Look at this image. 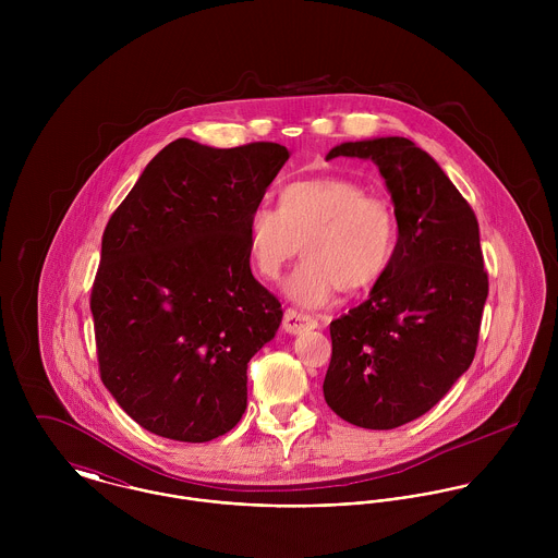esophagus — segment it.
<instances>
[{"label":"esophagus","mask_w":558,"mask_h":558,"mask_svg":"<svg viewBox=\"0 0 558 558\" xmlns=\"http://www.w3.org/2000/svg\"><path fill=\"white\" fill-rule=\"evenodd\" d=\"M283 328L290 335H301L305 330L318 328V322L312 318V316H307V314H301V312H294V310H286V314H283Z\"/></svg>","instance_id":"34e87169"}]
</instances>
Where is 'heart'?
<instances>
[{
    "instance_id": "b5f03b06",
    "label": "heart",
    "mask_w": 558,
    "mask_h": 558,
    "mask_svg": "<svg viewBox=\"0 0 558 558\" xmlns=\"http://www.w3.org/2000/svg\"><path fill=\"white\" fill-rule=\"evenodd\" d=\"M303 244L305 259L283 281L301 307L316 310L343 292H363L389 270L398 246L393 208L343 175L296 180L283 186L279 208L255 206L246 248L255 272L277 279Z\"/></svg>"
}]
</instances>
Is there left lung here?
Segmentation results:
<instances>
[{"mask_svg": "<svg viewBox=\"0 0 558 558\" xmlns=\"http://www.w3.org/2000/svg\"><path fill=\"white\" fill-rule=\"evenodd\" d=\"M374 160L396 208L398 246L369 299L330 322L324 399L343 421L393 429L434 408L471 367L487 299L473 208L405 137L335 146Z\"/></svg>", "mask_w": 558, "mask_h": 558, "instance_id": "8db88e82", "label": "left lung"}]
</instances>
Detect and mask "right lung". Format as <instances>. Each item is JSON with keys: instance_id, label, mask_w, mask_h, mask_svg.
I'll return each mask as SVG.
<instances>
[{"instance_id": "1", "label": "right lung", "mask_w": 558, "mask_h": 558, "mask_svg": "<svg viewBox=\"0 0 558 558\" xmlns=\"http://www.w3.org/2000/svg\"><path fill=\"white\" fill-rule=\"evenodd\" d=\"M288 159L270 142L175 140L111 215L89 301L98 365L144 429L208 442L244 414L246 363L283 318L251 275L246 221Z\"/></svg>"}]
</instances>
